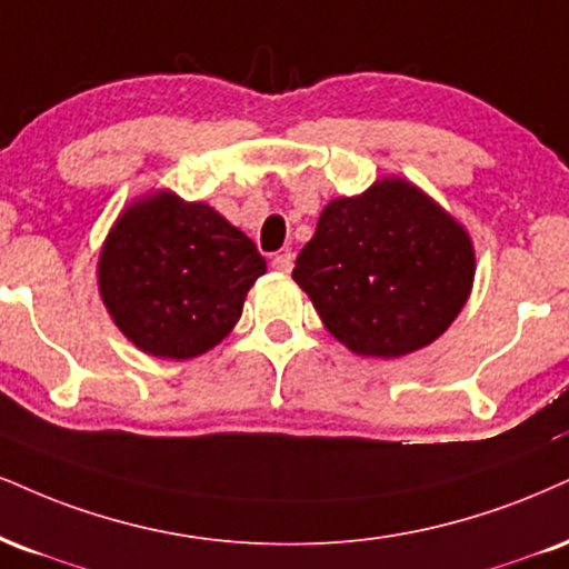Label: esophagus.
Wrapping results in <instances>:
<instances>
[{"mask_svg":"<svg viewBox=\"0 0 569 569\" xmlns=\"http://www.w3.org/2000/svg\"><path fill=\"white\" fill-rule=\"evenodd\" d=\"M272 267H276L278 272H291V267H293V254H291V251H283V254L272 257Z\"/></svg>","mask_w":569,"mask_h":569,"instance_id":"1","label":"esophagus"}]
</instances>
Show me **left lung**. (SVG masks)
Instances as JSON below:
<instances>
[{"label": "left lung", "instance_id": "obj_1", "mask_svg": "<svg viewBox=\"0 0 569 569\" xmlns=\"http://www.w3.org/2000/svg\"><path fill=\"white\" fill-rule=\"evenodd\" d=\"M293 280L328 331L362 358H402L432 345L475 283L469 232L402 177L333 198Z\"/></svg>", "mask_w": 569, "mask_h": 569}]
</instances>
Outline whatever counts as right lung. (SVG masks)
Returning <instances> with one entry per match:
<instances>
[{
	"mask_svg": "<svg viewBox=\"0 0 569 569\" xmlns=\"http://www.w3.org/2000/svg\"><path fill=\"white\" fill-rule=\"evenodd\" d=\"M267 264L201 201L156 190L121 211L98 259L102 305L137 350L190 360L219 345Z\"/></svg>",
	"mask_w": 569,
	"mask_h": 569,
	"instance_id": "obj_1",
	"label": "right lung"
}]
</instances>
